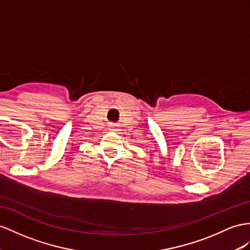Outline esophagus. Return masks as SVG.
Listing matches in <instances>:
<instances>
[{
	"instance_id": "34e87169",
	"label": "esophagus",
	"mask_w": 250,
	"mask_h": 250,
	"mask_svg": "<svg viewBox=\"0 0 250 250\" xmlns=\"http://www.w3.org/2000/svg\"><path fill=\"white\" fill-rule=\"evenodd\" d=\"M112 131H114V132H116V131H118L117 129H115V127H112V129H111Z\"/></svg>"
}]
</instances>
